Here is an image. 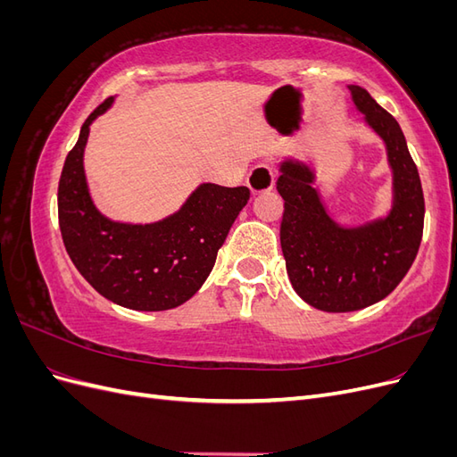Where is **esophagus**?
Here are the masks:
<instances>
[{"instance_id": "34e87169", "label": "esophagus", "mask_w": 457, "mask_h": 457, "mask_svg": "<svg viewBox=\"0 0 457 457\" xmlns=\"http://www.w3.org/2000/svg\"><path fill=\"white\" fill-rule=\"evenodd\" d=\"M245 183H247V188L252 190L253 196L262 195V192H269L274 188V171L270 165H265V163L257 165V168H253L250 175H247Z\"/></svg>"}]
</instances>
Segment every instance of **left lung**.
Returning a JSON list of instances; mask_svg holds the SVG:
<instances>
[{
	"mask_svg": "<svg viewBox=\"0 0 457 457\" xmlns=\"http://www.w3.org/2000/svg\"><path fill=\"white\" fill-rule=\"evenodd\" d=\"M349 89L385 143L393 170L391 212L347 228L328 215L307 163L284 160L276 181L284 198L280 244L289 282L303 301L326 312H351L385 299L410 270L423 237V190L403 129L364 87Z\"/></svg>",
	"mask_w": 457,
	"mask_h": 457,
	"instance_id": "obj_1",
	"label": "left lung"
}]
</instances>
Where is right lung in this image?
Here are the masks:
<instances>
[{
    "instance_id": "obj_1",
    "label": "right lung",
    "mask_w": 457,
    "mask_h": 457,
    "mask_svg": "<svg viewBox=\"0 0 457 457\" xmlns=\"http://www.w3.org/2000/svg\"><path fill=\"white\" fill-rule=\"evenodd\" d=\"M114 96L84 121L59 181V225L79 274L116 305L168 311L183 305L210 276L219 247L250 200V188L200 185L181 210L156 223H118L96 210L84 170L89 126Z\"/></svg>"
}]
</instances>
